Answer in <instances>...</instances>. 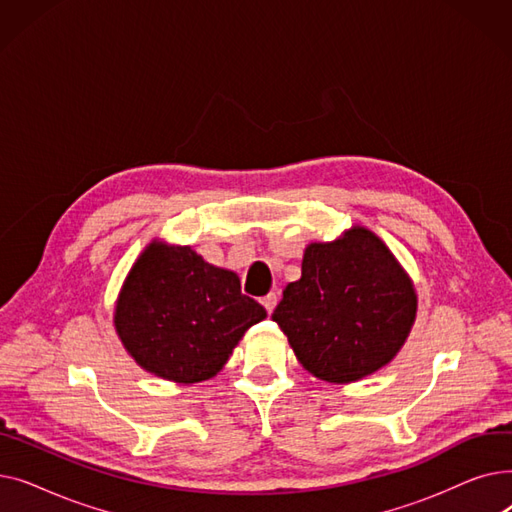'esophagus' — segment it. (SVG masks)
I'll list each match as a JSON object with an SVG mask.
<instances>
[{
  "instance_id": "esophagus-1",
  "label": "esophagus",
  "mask_w": 512,
  "mask_h": 512,
  "mask_svg": "<svg viewBox=\"0 0 512 512\" xmlns=\"http://www.w3.org/2000/svg\"><path fill=\"white\" fill-rule=\"evenodd\" d=\"M261 305L265 307V311H267V313H272V311H274V307L278 305V294H276V292H270V294H267V297H263V299H261Z\"/></svg>"
}]
</instances>
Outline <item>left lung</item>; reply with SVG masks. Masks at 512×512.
Masks as SVG:
<instances>
[{"mask_svg": "<svg viewBox=\"0 0 512 512\" xmlns=\"http://www.w3.org/2000/svg\"><path fill=\"white\" fill-rule=\"evenodd\" d=\"M415 311L405 270L378 236L357 226L307 247L301 280L284 288L272 319L309 373L346 384L394 359Z\"/></svg>", "mask_w": 512, "mask_h": 512, "instance_id": "obj_1", "label": "left lung"}]
</instances>
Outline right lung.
<instances>
[{
  "mask_svg": "<svg viewBox=\"0 0 512 512\" xmlns=\"http://www.w3.org/2000/svg\"><path fill=\"white\" fill-rule=\"evenodd\" d=\"M265 309L188 247L153 245L130 270L116 330L143 369L180 384L209 380Z\"/></svg>",
  "mask_w": 512,
  "mask_h": 512,
  "instance_id": "1",
  "label": "right lung"
}]
</instances>
